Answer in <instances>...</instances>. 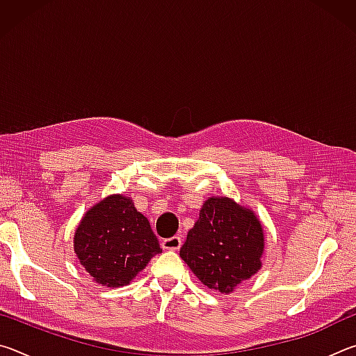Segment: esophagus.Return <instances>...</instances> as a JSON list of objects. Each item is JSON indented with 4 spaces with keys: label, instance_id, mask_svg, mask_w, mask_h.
<instances>
[{
    "label": "esophagus",
    "instance_id": "34e87169",
    "mask_svg": "<svg viewBox=\"0 0 356 356\" xmlns=\"http://www.w3.org/2000/svg\"><path fill=\"white\" fill-rule=\"evenodd\" d=\"M182 245V238L179 236H174L171 238H163L161 240V248L163 250H170V251H177Z\"/></svg>",
    "mask_w": 356,
    "mask_h": 356
}]
</instances>
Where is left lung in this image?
<instances>
[{
	"label": "left lung",
	"instance_id": "8db88e82",
	"mask_svg": "<svg viewBox=\"0 0 356 356\" xmlns=\"http://www.w3.org/2000/svg\"><path fill=\"white\" fill-rule=\"evenodd\" d=\"M264 246L262 222L251 209L212 196L204 201L180 257L204 286L231 293L261 270Z\"/></svg>",
	"mask_w": 356,
	"mask_h": 356
}]
</instances>
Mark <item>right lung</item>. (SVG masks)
I'll use <instances>...</instances> for the list:
<instances>
[{
  "label": "right lung",
  "instance_id": "right-lung-1",
  "mask_svg": "<svg viewBox=\"0 0 356 356\" xmlns=\"http://www.w3.org/2000/svg\"><path fill=\"white\" fill-rule=\"evenodd\" d=\"M74 250L97 284L120 287L161 252L149 220L131 197L110 195L88 210L75 229Z\"/></svg>",
  "mask_w": 356,
  "mask_h": 356
}]
</instances>
